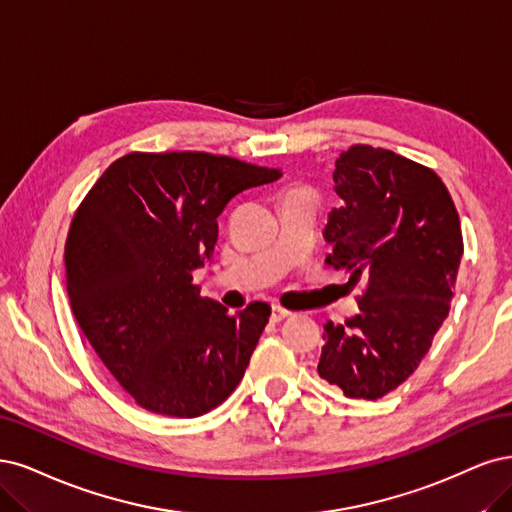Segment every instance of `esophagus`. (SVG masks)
Here are the masks:
<instances>
[{
    "mask_svg": "<svg viewBox=\"0 0 512 512\" xmlns=\"http://www.w3.org/2000/svg\"><path fill=\"white\" fill-rule=\"evenodd\" d=\"M287 317H291V312H289V310H285L283 306H276V304H272V315H270L272 323H280V321H285Z\"/></svg>",
    "mask_w": 512,
    "mask_h": 512,
    "instance_id": "1",
    "label": "esophagus"
}]
</instances>
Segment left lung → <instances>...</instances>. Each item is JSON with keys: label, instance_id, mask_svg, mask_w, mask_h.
<instances>
[{"label": "left lung", "instance_id": "obj_1", "mask_svg": "<svg viewBox=\"0 0 512 512\" xmlns=\"http://www.w3.org/2000/svg\"><path fill=\"white\" fill-rule=\"evenodd\" d=\"M327 266L364 283L359 312L323 325L319 376L349 398L378 400L417 370L447 319L464 255L440 176L387 148L355 144L336 159Z\"/></svg>", "mask_w": 512, "mask_h": 512}]
</instances>
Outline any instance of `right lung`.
Instances as JSON below:
<instances>
[{"label":"right lung","instance_id":"1","mask_svg":"<svg viewBox=\"0 0 512 512\" xmlns=\"http://www.w3.org/2000/svg\"><path fill=\"white\" fill-rule=\"evenodd\" d=\"M276 178L225 155L129 153L78 206L65 240L72 312L138 406L200 417L242 381L272 308L229 315L202 298L193 272L212 257L229 200Z\"/></svg>","mask_w":512,"mask_h":512}]
</instances>
